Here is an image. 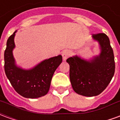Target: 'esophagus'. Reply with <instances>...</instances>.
<instances>
[{
  "instance_id": "1",
  "label": "esophagus",
  "mask_w": 120,
  "mask_h": 120,
  "mask_svg": "<svg viewBox=\"0 0 120 120\" xmlns=\"http://www.w3.org/2000/svg\"><path fill=\"white\" fill-rule=\"evenodd\" d=\"M62 55L64 60H65L68 58H69V55H70V52H69L68 50H65V51H64L62 52Z\"/></svg>"
}]
</instances>
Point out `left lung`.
<instances>
[{
    "instance_id": "obj_1",
    "label": "left lung",
    "mask_w": 120,
    "mask_h": 120,
    "mask_svg": "<svg viewBox=\"0 0 120 120\" xmlns=\"http://www.w3.org/2000/svg\"><path fill=\"white\" fill-rule=\"evenodd\" d=\"M100 45L101 53L91 62L82 60L77 56L69 58V77L73 90L78 94L94 96L105 89L113 77L115 62L109 37L105 33L93 34Z\"/></svg>"
}]
</instances>
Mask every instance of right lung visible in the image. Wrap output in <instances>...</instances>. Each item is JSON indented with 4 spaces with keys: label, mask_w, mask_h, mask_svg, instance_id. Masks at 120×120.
<instances>
[{
    "label": "right lung",
    "mask_w": 120,
    "mask_h": 120,
    "mask_svg": "<svg viewBox=\"0 0 120 120\" xmlns=\"http://www.w3.org/2000/svg\"><path fill=\"white\" fill-rule=\"evenodd\" d=\"M17 31L8 39L4 51V70L13 87L20 95L37 98L45 95L49 89L55 70L62 62V56L51 58L43 61L30 70H23L15 65L12 51L15 47L14 37Z\"/></svg>",
    "instance_id": "obj_1"
}]
</instances>
